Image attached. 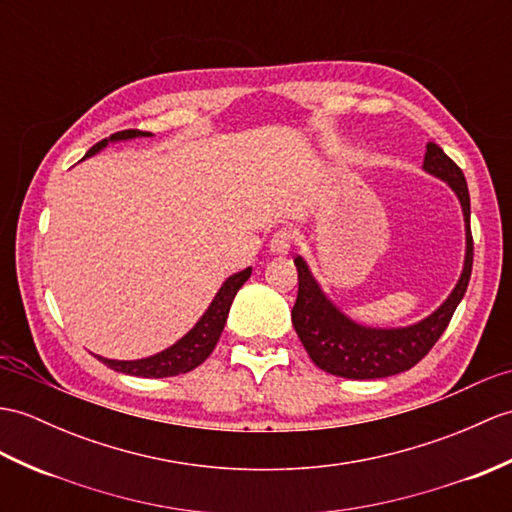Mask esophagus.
I'll return each instance as SVG.
<instances>
[{
	"label": "esophagus",
	"instance_id": "34e87169",
	"mask_svg": "<svg viewBox=\"0 0 512 512\" xmlns=\"http://www.w3.org/2000/svg\"><path fill=\"white\" fill-rule=\"evenodd\" d=\"M292 231L288 229H281L275 235H272L270 240V253L272 255H288L290 253V246H292Z\"/></svg>",
	"mask_w": 512,
	"mask_h": 512
}]
</instances>
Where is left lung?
<instances>
[{"label":"left lung","mask_w":512,"mask_h":512,"mask_svg":"<svg viewBox=\"0 0 512 512\" xmlns=\"http://www.w3.org/2000/svg\"><path fill=\"white\" fill-rule=\"evenodd\" d=\"M423 170L454 189L460 200L462 216H465L467 235L465 266H462L460 279L436 312L419 323L397 329L360 325L327 299L307 261L301 255L294 257V266L299 270V294H296V303L292 307V325L312 362L331 375L347 379H379L410 371L443 336L458 303L467 292L473 266V237L465 174L447 157L443 148H438L432 141L425 150Z\"/></svg>","instance_id":"1"}]
</instances>
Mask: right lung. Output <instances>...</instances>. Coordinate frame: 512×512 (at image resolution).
Listing matches in <instances>:
<instances>
[{"instance_id":"obj_1","label":"right lung","mask_w":512,"mask_h":512,"mask_svg":"<svg viewBox=\"0 0 512 512\" xmlns=\"http://www.w3.org/2000/svg\"><path fill=\"white\" fill-rule=\"evenodd\" d=\"M135 137H150V133H141V130H122V133H115L109 139H102L100 144H95L87 152V157L100 152L102 148L109 146L111 141H126ZM251 272L253 268H244L242 272H235V275H231L227 281H224L222 288L218 290L216 296H213L211 305L207 307V312L200 316L198 323L189 329L181 340L174 342L172 347H168L165 351L141 360H109V358H100V355H95V358L104 362L109 368H113L117 373L135 375V377L159 379V377H174V375L194 371V368L205 362L211 355V351L216 349L224 323H227L235 294L248 281V277H251Z\"/></svg>"}]
</instances>
